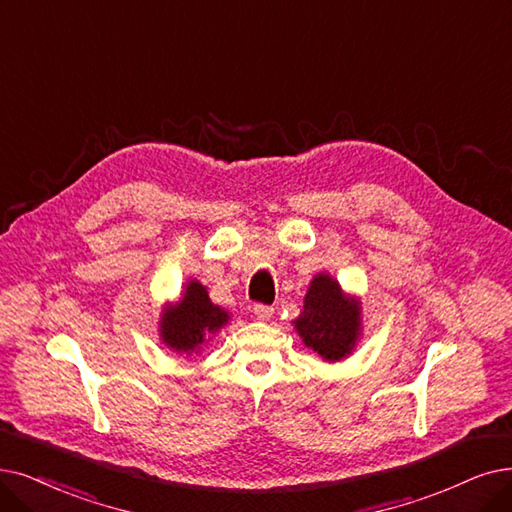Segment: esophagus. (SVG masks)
Listing matches in <instances>:
<instances>
[{
  "instance_id": "esophagus-1",
  "label": "esophagus",
  "mask_w": 512,
  "mask_h": 512,
  "mask_svg": "<svg viewBox=\"0 0 512 512\" xmlns=\"http://www.w3.org/2000/svg\"><path fill=\"white\" fill-rule=\"evenodd\" d=\"M273 309H271V306H267V304H256L254 306V315L260 319V321H269L271 317H273Z\"/></svg>"
}]
</instances>
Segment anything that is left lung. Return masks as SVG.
Masks as SVG:
<instances>
[{
    "label": "left lung",
    "mask_w": 512,
    "mask_h": 512,
    "mask_svg": "<svg viewBox=\"0 0 512 512\" xmlns=\"http://www.w3.org/2000/svg\"><path fill=\"white\" fill-rule=\"evenodd\" d=\"M294 330L323 361L351 357L363 334L361 298L346 294L338 279L321 271L309 283Z\"/></svg>",
    "instance_id": "8db88e82"
}]
</instances>
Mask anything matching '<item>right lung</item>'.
Segmentation results:
<instances>
[{"label":"right lung","instance_id":"add662e5","mask_svg":"<svg viewBox=\"0 0 512 512\" xmlns=\"http://www.w3.org/2000/svg\"><path fill=\"white\" fill-rule=\"evenodd\" d=\"M229 321L231 313L210 300L206 285L189 279L176 302L163 304L157 334L170 351L189 357L199 355Z\"/></svg>","mask_w":512,"mask_h":512}]
</instances>
